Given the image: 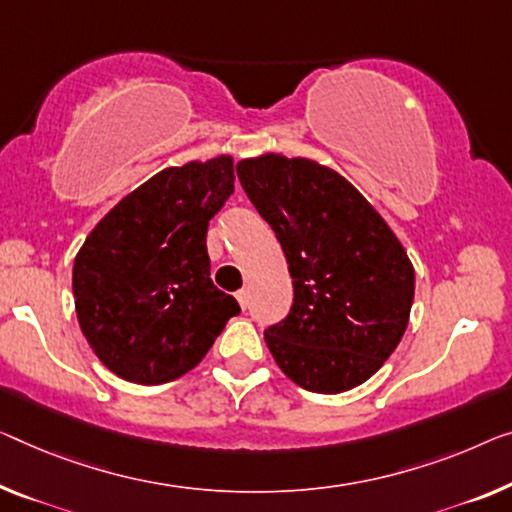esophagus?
<instances>
[{
  "mask_svg": "<svg viewBox=\"0 0 512 512\" xmlns=\"http://www.w3.org/2000/svg\"><path fill=\"white\" fill-rule=\"evenodd\" d=\"M236 301H239V305H241L243 310L248 308V292H246V289H241V292H236Z\"/></svg>",
  "mask_w": 512,
  "mask_h": 512,
  "instance_id": "esophagus-1",
  "label": "esophagus"
}]
</instances>
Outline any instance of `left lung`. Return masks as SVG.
<instances>
[{"instance_id": "left-lung-1", "label": "left lung", "mask_w": 512, "mask_h": 512, "mask_svg": "<svg viewBox=\"0 0 512 512\" xmlns=\"http://www.w3.org/2000/svg\"><path fill=\"white\" fill-rule=\"evenodd\" d=\"M236 174L276 232L294 303L264 331L280 370L312 393L368 381L395 352L414 303V266L375 207L338 172L264 154Z\"/></svg>"}]
</instances>
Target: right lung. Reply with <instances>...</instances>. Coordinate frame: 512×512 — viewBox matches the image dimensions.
Here are the masks:
<instances>
[{"instance_id":"add662e5","label":"right lung","mask_w":512,"mask_h":512,"mask_svg":"<svg viewBox=\"0 0 512 512\" xmlns=\"http://www.w3.org/2000/svg\"><path fill=\"white\" fill-rule=\"evenodd\" d=\"M232 193L230 156L167 167L87 236L73 264L75 312L117 377L156 386L186 375L241 312L211 282L207 253L209 220Z\"/></svg>"}]
</instances>
